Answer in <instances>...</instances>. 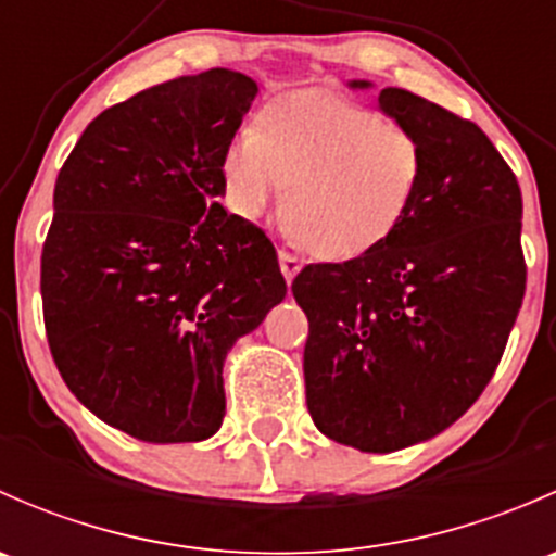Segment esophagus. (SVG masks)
Segmentation results:
<instances>
[{
  "label": "esophagus",
  "instance_id": "1",
  "mask_svg": "<svg viewBox=\"0 0 556 556\" xmlns=\"http://www.w3.org/2000/svg\"><path fill=\"white\" fill-rule=\"evenodd\" d=\"M279 268H282L285 279H288V285H290V282H293V279H295V274L301 271V261L293 255V252L279 250Z\"/></svg>",
  "mask_w": 556,
  "mask_h": 556
}]
</instances>
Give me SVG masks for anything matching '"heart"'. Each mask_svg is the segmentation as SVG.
Masks as SVG:
<instances>
[{
    "instance_id": "obj_1",
    "label": "heart",
    "mask_w": 556,
    "mask_h": 556,
    "mask_svg": "<svg viewBox=\"0 0 556 556\" xmlns=\"http://www.w3.org/2000/svg\"><path fill=\"white\" fill-rule=\"evenodd\" d=\"M422 174V144L408 128L312 91L271 99L220 159L228 210L261 220L288 188L285 231L323 261L384 244L412 212Z\"/></svg>"
}]
</instances>
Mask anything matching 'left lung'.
<instances>
[{
    "mask_svg": "<svg viewBox=\"0 0 556 556\" xmlns=\"http://www.w3.org/2000/svg\"><path fill=\"white\" fill-rule=\"evenodd\" d=\"M379 110L422 144L417 201L377 250L306 266L293 295L309 317L314 425L336 444L387 454L439 435L484 392L527 266L521 190L490 137L403 88H382Z\"/></svg>",
    "mask_w": 556,
    "mask_h": 556,
    "instance_id": "left-lung-1",
    "label": "left lung"
}]
</instances>
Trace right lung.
Listing matches in <instances>:
<instances>
[{"label":"right lung","mask_w":556,"mask_h":556,"mask_svg":"<svg viewBox=\"0 0 556 556\" xmlns=\"http://www.w3.org/2000/svg\"><path fill=\"white\" fill-rule=\"evenodd\" d=\"M255 93L231 70L139 91L88 123L55 179L50 355L88 412L148 444L220 430L223 363L288 293L271 239L217 201Z\"/></svg>","instance_id":"1"}]
</instances>
